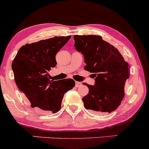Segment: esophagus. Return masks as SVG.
I'll list each match as a JSON object with an SVG mask.
<instances>
[{
    "mask_svg": "<svg viewBox=\"0 0 149 149\" xmlns=\"http://www.w3.org/2000/svg\"><path fill=\"white\" fill-rule=\"evenodd\" d=\"M81 85H82V83H81V82H75V86H76L77 87H80Z\"/></svg>",
    "mask_w": 149,
    "mask_h": 149,
    "instance_id": "1",
    "label": "esophagus"
}]
</instances>
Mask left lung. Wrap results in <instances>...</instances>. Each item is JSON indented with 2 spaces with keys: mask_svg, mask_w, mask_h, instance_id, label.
<instances>
[{
  "mask_svg": "<svg viewBox=\"0 0 149 149\" xmlns=\"http://www.w3.org/2000/svg\"><path fill=\"white\" fill-rule=\"evenodd\" d=\"M74 47L84 55L85 70L95 77V85L84 82L89 93L82 97L84 106L97 113H111L120 105L130 66L117 48L98 35H74Z\"/></svg>",
  "mask_w": 149,
  "mask_h": 149,
  "instance_id": "8db88e82",
  "label": "left lung"
}]
</instances>
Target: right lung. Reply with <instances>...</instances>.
<instances>
[{
	"label": "right lung",
	"instance_id": "add662e5",
	"mask_svg": "<svg viewBox=\"0 0 149 149\" xmlns=\"http://www.w3.org/2000/svg\"><path fill=\"white\" fill-rule=\"evenodd\" d=\"M72 36H54L26 44L19 49L12 63L16 85L32 108L56 113L64 95L75 86L72 79L50 80L48 72L56 67V54Z\"/></svg>",
	"mask_w": 149,
	"mask_h": 149
}]
</instances>
